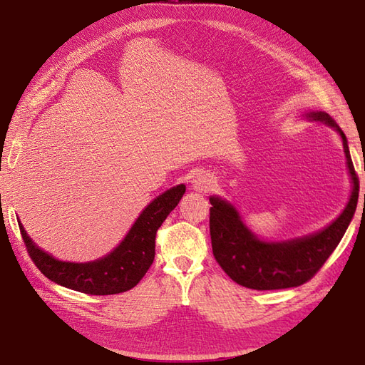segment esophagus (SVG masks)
Here are the masks:
<instances>
[{
	"mask_svg": "<svg viewBox=\"0 0 365 365\" xmlns=\"http://www.w3.org/2000/svg\"><path fill=\"white\" fill-rule=\"evenodd\" d=\"M213 185H215V180H213V176H210V173H205V172L197 173L193 178V187L197 192L212 190Z\"/></svg>",
	"mask_w": 365,
	"mask_h": 365,
	"instance_id": "34e87169",
	"label": "esophagus"
}]
</instances>
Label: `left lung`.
<instances>
[{"label":"left lung","mask_w":365,"mask_h":365,"mask_svg":"<svg viewBox=\"0 0 365 365\" xmlns=\"http://www.w3.org/2000/svg\"><path fill=\"white\" fill-rule=\"evenodd\" d=\"M309 117L326 121L339 132L353 182L350 201L335 222L319 233L282 244H269L254 236L242 224L237 212L230 204L216 196L210 197V236L213 256L228 277L245 288L257 291L286 289L311 280L335 251L355 215L359 180L353 168L344 132L326 113H312Z\"/></svg>","instance_id":"left-lung-1"}]
</instances>
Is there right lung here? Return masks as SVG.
<instances>
[{
    "mask_svg": "<svg viewBox=\"0 0 365 365\" xmlns=\"http://www.w3.org/2000/svg\"><path fill=\"white\" fill-rule=\"evenodd\" d=\"M184 192L185 185L180 184L160 195L143 210L125 240L111 254L90 263L56 260L33 244L23 225H18L30 259L47 279L83 294H120L132 289L145 277L155 257L157 231L178 205Z\"/></svg>",
    "mask_w": 365,
    "mask_h": 365,
    "instance_id": "right-lung-1",
    "label": "right lung"
}]
</instances>
